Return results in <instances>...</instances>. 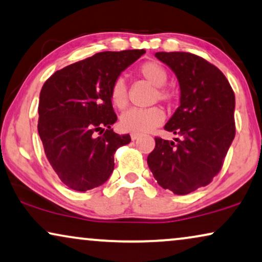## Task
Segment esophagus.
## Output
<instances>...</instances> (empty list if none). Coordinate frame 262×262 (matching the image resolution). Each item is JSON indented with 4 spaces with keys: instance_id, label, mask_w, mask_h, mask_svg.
I'll list each match as a JSON object with an SVG mask.
<instances>
[{
    "instance_id": "34e87169",
    "label": "esophagus",
    "mask_w": 262,
    "mask_h": 262,
    "mask_svg": "<svg viewBox=\"0 0 262 262\" xmlns=\"http://www.w3.org/2000/svg\"><path fill=\"white\" fill-rule=\"evenodd\" d=\"M130 138H132V140H137V139L140 138V135H139V134H132Z\"/></svg>"
}]
</instances>
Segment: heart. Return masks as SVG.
<instances>
[{
    "label": "heart",
    "mask_w": 262,
    "mask_h": 262,
    "mask_svg": "<svg viewBox=\"0 0 262 262\" xmlns=\"http://www.w3.org/2000/svg\"><path fill=\"white\" fill-rule=\"evenodd\" d=\"M138 75L155 86L152 100L153 102L170 103L173 98L172 92L166 89L167 71L163 64L156 61H146L137 69ZM110 100L115 107L123 110L128 105V90L125 81L122 78L115 80L110 89ZM164 113L158 106L148 109H130L122 115L120 127L122 130L133 134H144L159 127L164 122Z\"/></svg>",
    "instance_id": "heart-1"
}]
</instances>
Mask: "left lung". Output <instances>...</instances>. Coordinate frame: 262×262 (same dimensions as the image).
Masks as SVG:
<instances>
[{"mask_svg": "<svg viewBox=\"0 0 262 262\" xmlns=\"http://www.w3.org/2000/svg\"><path fill=\"white\" fill-rule=\"evenodd\" d=\"M180 82L181 105L165 124L175 141L155 138L147 164L164 189L186 195L210 184L235 138V93L219 69L190 52H157Z\"/></svg>", "mask_w": 262, "mask_h": 262, "instance_id": "8db88e82", "label": "left lung"}]
</instances>
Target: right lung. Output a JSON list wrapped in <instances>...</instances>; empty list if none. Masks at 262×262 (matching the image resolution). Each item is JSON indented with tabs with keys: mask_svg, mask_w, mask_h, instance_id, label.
Segmentation results:
<instances>
[{
	"mask_svg": "<svg viewBox=\"0 0 262 262\" xmlns=\"http://www.w3.org/2000/svg\"><path fill=\"white\" fill-rule=\"evenodd\" d=\"M145 52H98L55 72L41 87L38 133L49 163L71 189L103 184L114 170L115 152L130 142L129 134L111 129L117 116L110 89Z\"/></svg>",
	"mask_w": 262,
	"mask_h": 262,
	"instance_id": "obj_1",
	"label": "right lung"
}]
</instances>
